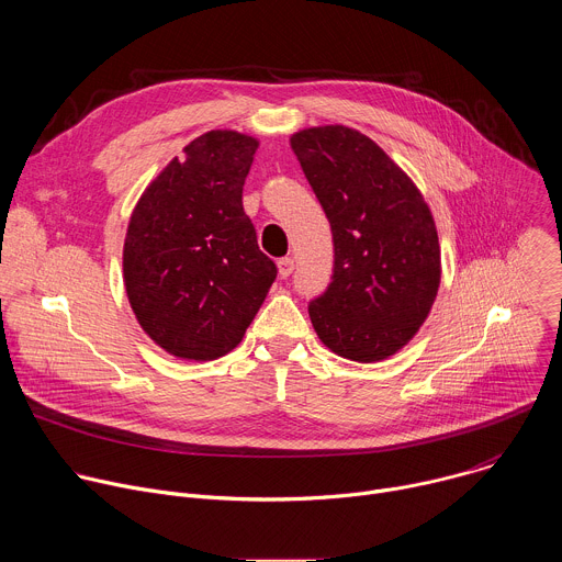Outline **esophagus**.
I'll return each instance as SVG.
<instances>
[{"instance_id": "obj_1", "label": "esophagus", "mask_w": 562, "mask_h": 562, "mask_svg": "<svg viewBox=\"0 0 562 562\" xmlns=\"http://www.w3.org/2000/svg\"><path fill=\"white\" fill-rule=\"evenodd\" d=\"M278 273H280L282 280H286V278L293 273V258H282V260L278 262Z\"/></svg>"}]
</instances>
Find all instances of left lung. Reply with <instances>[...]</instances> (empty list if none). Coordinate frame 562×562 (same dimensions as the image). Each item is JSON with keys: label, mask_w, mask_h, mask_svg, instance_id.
Here are the masks:
<instances>
[{"label": "left lung", "mask_w": 562, "mask_h": 562, "mask_svg": "<svg viewBox=\"0 0 562 562\" xmlns=\"http://www.w3.org/2000/svg\"><path fill=\"white\" fill-rule=\"evenodd\" d=\"M291 148L334 233V280L308 304L327 349L380 362L423 327L440 286L438 231L414 180L364 133L311 126Z\"/></svg>", "instance_id": "left-lung-1"}]
</instances>
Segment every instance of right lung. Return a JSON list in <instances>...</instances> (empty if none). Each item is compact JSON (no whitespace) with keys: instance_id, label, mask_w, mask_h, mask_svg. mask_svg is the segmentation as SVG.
<instances>
[{"instance_id":"obj_1","label":"right lung","mask_w":562,"mask_h":562,"mask_svg":"<svg viewBox=\"0 0 562 562\" xmlns=\"http://www.w3.org/2000/svg\"><path fill=\"white\" fill-rule=\"evenodd\" d=\"M260 142L228 128L189 142L139 195L124 237L128 304L167 353L206 362L243 342L273 280L243 209Z\"/></svg>"}]
</instances>
